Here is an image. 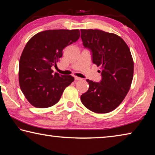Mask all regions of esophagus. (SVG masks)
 <instances>
[{"label": "esophagus", "instance_id": "34e87169", "mask_svg": "<svg viewBox=\"0 0 155 155\" xmlns=\"http://www.w3.org/2000/svg\"><path fill=\"white\" fill-rule=\"evenodd\" d=\"M74 78H75V80H77V81H81V80L83 79V78H81L80 77H77V76H74Z\"/></svg>", "mask_w": 155, "mask_h": 155}]
</instances>
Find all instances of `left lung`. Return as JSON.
Instances as JSON below:
<instances>
[{
  "label": "left lung",
  "instance_id": "obj_1",
  "mask_svg": "<svg viewBox=\"0 0 155 155\" xmlns=\"http://www.w3.org/2000/svg\"><path fill=\"white\" fill-rule=\"evenodd\" d=\"M85 48L92 53V61L101 67L100 83L87 79L89 90L81 96L86 108L97 114L112 111L121 104L130 90L134 63L130 49L116 34L98 29H81Z\"/></svg>",
  "mask_w": 155,
  "mask_h": 155
}]
</instances>
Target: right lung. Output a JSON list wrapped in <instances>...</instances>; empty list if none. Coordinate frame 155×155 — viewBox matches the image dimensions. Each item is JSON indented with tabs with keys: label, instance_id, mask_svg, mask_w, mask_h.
<instances>
[{
	"label": "right lung",
	"instance_id": "obj_1",
	"mask_svg": "<svg viewBox=\"0 0 155 155\" xmlns=\"http://www.w3.org/2000/svg\"><path fill=\"white\" fill-rule=\"evenodd\" d=\"M78 29L47 30L33 36L26 44L19 61V83L29 103L47 108L59 102L63 92L74 80L71 75L54 74L52 67L63 55V50L76 42Z\"/></svg>",
	"mask_w": 155,
	"mask_h": 155
}]
</instances>
